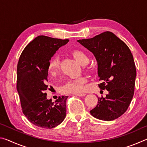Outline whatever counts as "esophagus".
<instances>
[{
    "label": "esophagus",
    "mask_w": 147,
    "mask_h": 147,
    "mask_svg": "<svg viewBox=\"0 0 147 147\" xmlns=\"http://www.w3.org/2000/svg\"><path fill=\"white\" fill-rule=\"evenodd\" d=\"M74 95L78 96H84L86 95V94L85 93H76V94H74Z\"/></svg>",
    "instance_id": "esophagus-1"
}]
</instances>
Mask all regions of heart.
Listing matches in <instances>:
<instances>
[{"label":"heart","instance_id":"b5f03b06","mask_svg":"<svg viewBox=\"0 0 147 147\" xmlns=\"http://www.w3.org/2000/svg\"><path fill=\"white\" fill-rule=\"evenodd\" d=\"M72 55L81 65L88 63L89 58L86 54L80 50H73L71 52ZM60 69V61L58 57H54L50 61L48 66V72L52 76H54L58 73ZM86 78L84 77H78L74 79H69L61 87V91L67 94H76L82 93L84 89V84Z\"/></svg>","mask_w":147,"mask_h":147}]
</instances>
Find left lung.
Returning <instances> with one entry per match:
<instances>
[{
    "label": "left lung",
    "mask_w": 147,
    "mask_h": 147,
    "mask_svg": "<svg viewBox=\"0 0 147 147\" xmlns=\"http://www.w3.org/2000/svg\"><path fill=\"white\" fill-rule=\"evenodd\" d=\"M78 42L94 54L102 82L98 87L108 91L105 98L98 97L91 115L102 121L117 119L127 110L134 94L136 69L130 49L108 31Z\"/></svg>",
    "instance_id": "1"
}]
</instances>
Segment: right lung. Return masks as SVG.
Returning <instances> with one entry per match:
<instances>
[{"label":"right lung","instance_id":"add662e5","mask_svg":"<svg viewBox=\"0 0 147 147\" xmlns=\"http://www.w3.org/2000/svg\"><path fill=\"white\" fill-rule=\"evenodd\" d=\"M61 39L39 36L28 44L17 64V89L23 113L34 125L51 129L62 123L66 116L67 96H59L52 102L47 98L48 66L59 47L68 43Z\"/></svg>","mask_w":147,"mask_h":147}]
</instances>
